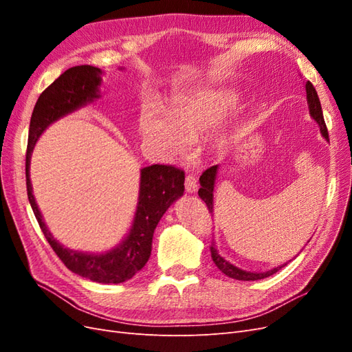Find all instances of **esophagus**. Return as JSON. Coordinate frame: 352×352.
Masks as SVG:
<instances>
[{
	"label": "esophagus",
	"instance_id": "1",
	"mask_svg": "<svg viewBox=\"0 0 352 352\" xmlns=\"http://www.w3.org/2000/svg\"><path fill=\"white\" fill-rule=\"evenodd\" d=\"M197 188H198L197 179H195L192 175H188L186 179H185V189H186V192L194 194L195 190H197Z\"/></svg>",
	"mask_w": 352,
	"mask_h": 352
}]
</instances>
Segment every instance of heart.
<instances>
[{"label": "heart", "instance_id": "heart-1", "mask_svg": "<svg viewBox=\"0 0 352 352\" xmlns=\"http://www.w3.org/2000/svg\"><path fill=\"white\" fill-rule=\"evenodd\" d=\"M239 95L225 88H197L176 97L167 114L154 104H146L138 117V131L148 145L164 157L173 158L186 153L188 144L210 133L235 107ZM229 138L219 135L214 150H226Z\"/></svg>", "mask_w": 352, "mask_h": 352}]
</instances>
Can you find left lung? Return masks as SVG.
Wrapping results in <instances>:
<instances>
[{"label": "left lung", "instance_id": "left-lung-1", "mask_svg": "<svg viewBox=\"0 0 352 352\" xmlns=\"http://www.w3.org/2000/svg\"><path fill=\"white\" fill-rule=\"evenodd\" d=\"M305 92H307L308 109H310V116L316 120L318 127H320L322 136L326 141H329V133H327V127H326V123L323 119L320 100H318V95H317L311 82H308V80L305 82ZM217 172H219V166H212V167L207 168L199 177L201 188L198 190V195L202 201L206 202L211 214H212V211H214V201L212 199H214V185H216V179H217ZM210 251H211L212 261H214V264L221 270V273H225L226 276H229V278L236 279V280H260L264 278H269V276L274 274L276 272L280 270L283 265H286V263H285V264L278 265V267L270 269L267 272H247V270H242V269L236 267V265H233L225 257H221L216 248L214 242L211 243Z\"/></svg>", "mask_w": 352, "mask_h": 352}]
</instances>
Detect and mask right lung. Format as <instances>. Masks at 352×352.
Here are the masks:
<instances>
[{
	"mask_svg": "<svg viewBox=\"0 0 352 352\" xmlns=\"http://www.w3.org/2000/svg\"><path fill=\"white\" fill-rule=\"evenodd\" d=\"M102 70L94 66H74L39 95L30 117L26 151V188L30 207L51 248L66 267L82 278L98 283H122L132 279L151 255L154 230L167 208L184 195L185 173L173 166L153 164L141 168L140 195L129 233L117 247L105 252L73 251L54 239L48 230L30 184V157L39 136L50 124L101 97Z\"/></svg>",
	"mask_w": 352,
	"mask_h": 352,
	"instance_id": "add662e5",
	"label": "right lung"
}]
</instances>
